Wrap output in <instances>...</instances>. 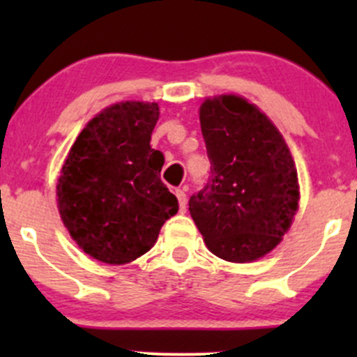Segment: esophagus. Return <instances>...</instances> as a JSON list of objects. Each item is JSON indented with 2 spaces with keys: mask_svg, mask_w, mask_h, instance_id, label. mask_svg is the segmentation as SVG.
I'll list each match as a JSON object with an SVG mask.
<instances>
[{
  "mask_svg": "<svg viewBox=\"0 0 357 357\" xmlns=\"http://www.w3.org/2000/svg\"><path fill=\"white\" fill-rule=\"evenodd\" d=\"M176 197H178V202H179V211L181 212H186V207H188V204H186V192L185 190H176Z\"/></svg>",
  "mask_w": 357,
  "mask_h": 357,
  "instance_id": "obj_1",
  "label": "esophagus"
}]
</instances>
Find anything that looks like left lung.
<instances>
[{
	"label": "left lung",
	"mask_w": 357,
	"mask_h": 357,
	"mask_svg": "<svg viewBox=\"0 0 357 357\" xmlns=\"http://www.w3.org/2000/svg\"><path fill=\"white\" fill-rule=\"evenodd\" d=\"M200 128L212 176L188 205L205 245L229 262L264 257L298 208L289 146L268 115L236 95L205 98Z\"/></svg>",
	"instance_id": "1"
}]
</instances>
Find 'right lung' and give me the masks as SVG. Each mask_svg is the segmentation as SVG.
<instances>
[{
  "mask_svg": "<svg viewBox=\"0 0 357 357\" xmlns=\"http://www.w3.org/2000/svg\"><path fill=\"white\" fill-rule=\"evenodd\" d=\"M158 105L121 102L86 124L60 172L63 225L79 247L105 264L146 254L178 199L162 183L164 155L150 146Z\"/></svg>",
  "mask_w": 357,
  "mask_h": 357,
  "instance_id": "right-lung-1",
  "label": "right lung"
}]
</instances>
